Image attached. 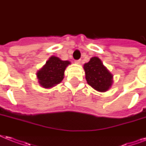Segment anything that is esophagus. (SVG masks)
I'll return each mask as SVG.
<instances>
[{
    "instance_id": "esophagus-1",
    "label": "esophagus",
    "mask_w": 146,
    "mask_h": 146,
    "mask_svg": "<svg viewBox=\"0 0 146 146\" xmlns=\"http://www.w3.org/2000/svg\"><path fill=\"white\" fill-rule=\"evenodd\" d=\"M80 61H81L80 60H76L75 63H76V64H80Z\"/></svg>"
}]
</instances>
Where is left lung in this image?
Returning <instances> with one entry per match:
<instances>
[{
    "mask_svg": "<svg viewBox=\"0 0 146 146\" xmlns=\"http://www.w3.org/2000/svg\"><path fill=\"white\" fill-rule=\"evenodd\" d=\"M83 68L88 84L96 91L104 92L111 88L113 83V75L98 57H92L88 63L84 64Z\"/></svg>",
    "mask_w": 146,
    "mask_h": 146,
    "instance_id": "8db88e82",
    "label": "left lung"
}]
</instances>
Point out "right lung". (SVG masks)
I'll return each instance as SVG.
<instances>
[{
    "instance_id": "right-lung-1",
    "label": "right lung",
    "mask_w": 146,
    "mask_h": 146,
    "mask_svg": "<svg viewBox=\"0 0 146 146\" xmlns=\"http://www.w3.org/2000/svg\"><path fill=\"white\" fill-rule=\"evenodd\" d=\"M70 62L62 60L59 57L51 56L43 67L37 72L38 83L45 89L59 84L64 79L65 69Z\"/></svg>"
}]
</instances>
